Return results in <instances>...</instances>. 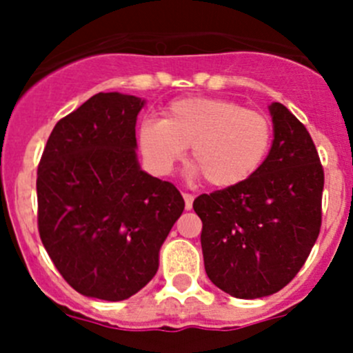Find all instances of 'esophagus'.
<instances>
[{"label":"esophagus","mask_w":353,"mask_h":353,"mask_svg":"<svg viewBox=\"0 0 353 353\" xmlns=\"http://www.w3.org/2000/svg\"><path fill=\"white\" fill-rule=\"evenodd\" d=\"M183 198H184V206H186V210H191L193 208V201H194V196L190 193H183Z\"/></svg>","instance_id":"34e87169"}]
</instances>
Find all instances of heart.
<instances>
[{"label": "heart", "instance_id": "obj_1", "mask_svg": "<svg viewBox=\"0 0 353 353\" xmlns=\"http://www.w3.org/2000/svg\"><path fill=\"white\" fill-rule=\"evenodd\" d=\"M272 143V119L230 99H177L163 109L162 121L147 119L138 128V147L155 174H169L191 147V163L220 190L254 176Z\"/></svg>", "mask_w": 353, "mask_h": 353}]
</instances>
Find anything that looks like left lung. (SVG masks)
Listing matches in <instances>:
<instances>
[{
    "label": "left lung",
    "instance_id": "8db88e82",
    "mask_svg": "<svg viewBox=\"0 0 353 353\" xmlns=\"http://www.w3.org/2000/svg\"><path fill=\"white\" fill-rule=\"evenodd\" d=\"M275 140L261 169L234 188L199 194L208 279L237 299L282 290L321 229L325 170L311 134L285 105H270Z\"/></svg>",
    "mask_w": 353,
    "mask_h": 353
}]
</instances>
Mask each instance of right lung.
<instances>
[{
    "instance_id": "add662e5",
    "label": "right lung",
    "mask_w": 353,
    "mask_h": 353,
    "mask_svg": "<svg viewBox=\"0 0 353 353\" xmlns=\"http://www.w3.org/2000/svg\"><path fill=\"white\" fill-rule=\"evenodd\" d=\"M145 102L95 94L56 123L37 167V227L63 279L80 294L124 301L159 270V251L184 210L169 181L137 160Z\"/></svg>"
}]
</instances>
